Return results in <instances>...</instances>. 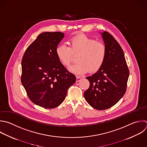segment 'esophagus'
Returning a JSON list of instances; mask_svg holds the SVG:
<instances>
[{"instance_id": "esophagus-1", "label": "esophagus", "mask_w": 147, "mask_h": 147, "mask_svg": "<svg viewBox=\"0 0 147 147\" xmlns=\"http://www.w3.org/2000/svg\"><path fill=\"white\" fill-rule=\"evenodd\" d=\"M81 80V77L80 76H76V82H79Z\"/></svg>"}]
</instances>
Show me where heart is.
I'll list each match as a JSON object with an SVG mask.
<instances>
[{
  "label": "heart",
  "instance_id": "obj_1",
  "mask_svg": "<svg viewBox=\"0 0 147 147\" xmlns=\"http://www.w3.org/2000/svg\"><path fill=\"white\" fill-rule=\"evenodd\" d=\"M56 54L59 61L65 67H68L73 55H76L77 61L69 70L76 74H83L88 71H98L103 65L107 55L106 45L101 42L86 35H76L68 42V46L60 44L56 49Z\"/></svg>",
  "mask_w": 147,
  "mask_h": 147
}]
</instances>
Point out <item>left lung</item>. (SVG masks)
Wrapping results in <instances>:
<instances>
[{"instance_id": "8db88e82", "label": "left lung", "mask_w": 147, "mask_h": 147, "mask_svg": "<svg viewBox=\"0 0 147 147\" xmlns=\"http://www.w3.org/2000/svg\"><path fill=\"white\" fill-rule=\"evenodd\" d=\"M107 49L102 67L86 78L90 87L84 96L88 103L96 110H105L115 105L125 94L129 70L123 51L114 37L107 32L102 34Z\"/></svg>"}]
</instances>
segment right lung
Masks as SVG:
<instances>
[{
  "label": "right lung",
  "mask_w": 147,
  "mask_h": 147,
  "mask_svg": "<svg viewBox=\"0 0 147 147\" xmlns=\"http://www.w3.org/2000/svg\"><path fill=\"white\" fill-rule=\"evenodd\" d=\"M61 32H44L28 47L22 60L21 83L30 100L45 109L59 106L76 76L59 61L56 49Z\"/></svg>",
  "instance_id": "add662e5"
}]
</instances>
